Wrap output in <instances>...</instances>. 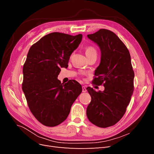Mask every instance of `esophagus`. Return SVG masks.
I'll return each instance as SVG.
<instances>
[{"label":"esophagus","instance_id":"obj_1","mask_svg":"<svg viewBox=\"0 0 154 154\" xmlns=\"http://www.w3.org/2000/svg\"><path fill=\"white\" fill-rule=\"evenodd\" d=\"M87 91V88L85 86H83L82 87V92H85Z\"/></svg>","mask_w":154,"mask_h":154}]
</instances>
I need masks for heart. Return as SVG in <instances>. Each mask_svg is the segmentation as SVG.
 <instances>
[{
    "instance_id": "b5f03b06",
    "label": "heart",
    "mask_w": 154,
    "mask_h": 154,
    "mask_svg": "<svg viewBox=\"0 0 154 154\" xmlns=\"http://www.w3.org/2000/svg\"><path fill=\"white\" fill-rule=\"evenodd\" d=\"M85 54L87 57L92 54L97 55V51L94 47H92V46H88V47L85 48Z\"/></svg>"
}]
</instances>
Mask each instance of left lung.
Returning a JSON list of instances; mask_svg holds the SVG:
<instances>
[{
  "label": "left lung",
  "mask_w": 154,
  "mask_h": 154,
  "mask_svg": "<svg viewBox=\"0 0 154 154\" xmlns=\"http://www.w3.org/2000/svg\"><path fill=\"white\" fill-rule=\"evenodd\" d=\"M87 37L101 51V61L95 70L93 83L103 84L105 90H87L91 101L87 108L88 120L97 127L106 128L122 118L134 91V72L129 51L114 32L101 29Z\"/></svg>",
  "instance_id": "left-lung-1"
}]
</instances>
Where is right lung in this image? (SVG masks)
I'll return each instance as SVG.
<instances>
[{
	"instance_id": "obj_1",
	"label": "right lung",
	"mask_w": 154,
	"mask_h": 154,
	"mask_svg": "<svg viewBox=\"0 0 154 154\" xmlns=\"http://www.w3.org/2000/svg\"><path fill=\"white\" fill-rule=\"evenodd\" d=\"M82 35L58 32L43 36L30 48L23 66L22 91L35 118L47 127H55L67 118L72 103L82 91L76 80L62 83L60 67L68 66Z\"/></svg>"
}]
</instances>
